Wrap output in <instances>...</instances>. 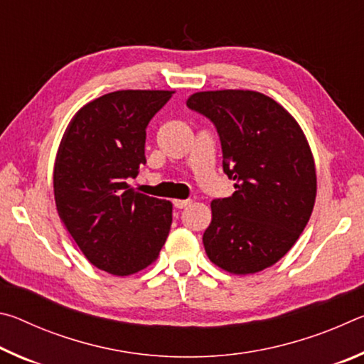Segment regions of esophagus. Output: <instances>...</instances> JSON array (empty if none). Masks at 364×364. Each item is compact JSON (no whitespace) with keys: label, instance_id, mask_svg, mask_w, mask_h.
Wrapping results in <instances>:
<instances>
[{"label":"esophagus","instance_id":"1","mask_svg":"<svg viewBox=\"0 0 364 364\" xmlns=\"http://www.w3.org/2000/svg\"><path fill=\"white\" fill-rule=\"evenodd\" d=\"M189 204H191L189 199H175V200H173V205H175L176 208H184V207L189 205Z\"/></svg>","mask_w":364,"mask_h":364}]
</instances>
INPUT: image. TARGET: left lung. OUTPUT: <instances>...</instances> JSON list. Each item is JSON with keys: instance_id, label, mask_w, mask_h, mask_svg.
<instances>
[{"instance_id": "obj_1", "label": "left lung", "mask_w": 364, "mask_h": 364, "mask_svg": "<svg viewBox=\"0 0 364 364\" xmlns=\"http://www.w3.org/2000/svg\"><path fill=\"white\" fill-rule=\"evenodd\" d=\"M188 107L217 127L231 197L212 200L207 257L231 274H254L297 242L316 199V167L299 122L271 97L249 90L199 91Z\"/></svg>"}]
</instances>
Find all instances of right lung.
I'll list each match as a JSON object with an SVG mask.
<instances>
[{"label":"right lung","mask_w":364,"mask_h":364,"mask_svg":"<svg viewBox=\"0 0 364 364\" xmlns=\"http://www.w3.org/2000/svg\"><path fill=\"white\" fill-rule=\"evenodd\" d=\"M175 91L120 90L72 117L54 160L60 220L91 264L128 276L157 260L171 226V202L134 191L146 164V127Z\"/></svg>","instance_id":"1"}]
</instances>
